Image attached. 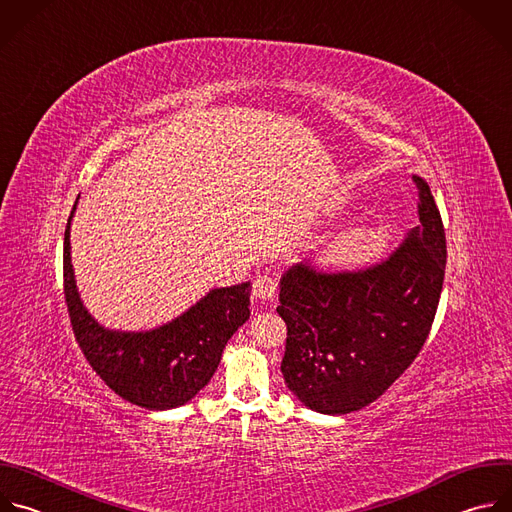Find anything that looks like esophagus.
<instances>
[{
    "instance_id": "obj_1",
    "label": "esophagus",
    "mask_w": 512,
    "mask_h": 512,
    "mask_svg": "<svg viewBox=\"0 0 512 512\" xmlns=\"http://www.w3.org/2000/svg\"><path fill=\"white\" fill-rule=\"evenodd\" d=\"M252 292L258 300H272L274 294H276V280L270 278V276H258L254 280Z\"/></svg>"
}]
</instances>
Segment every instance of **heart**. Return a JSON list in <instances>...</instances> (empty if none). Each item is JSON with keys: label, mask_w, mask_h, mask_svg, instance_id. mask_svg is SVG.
Returning <instances> with one entry per match:
<instances>
[{"label": "heart", "mask_w": 512, "mask_h": 512, "mask_svg": "<svg viewBox=\"0 0 512 512\" xmlns=\"http://www.w3.org/2000/svg\"><path fill=\"white\" fill-rule=\"evenodd\" d=\"M389 248V234L377 224H359L339 234L325 250L321 260L327 266L357 268L377 262Z\"/></svg>", "instance_id": "b5f03b06"}]
</instances>
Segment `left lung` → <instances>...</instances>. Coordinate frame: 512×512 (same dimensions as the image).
<instances>
[{
	"label": "left lung",
	"instance_id": "1",
	"mask_svg": "<svg viewBox=\"0 0 512 512\" xmlns=\"http://www.w3.org/2000/svg\"><path fill=\"white\" fill-rule=\"evenodd\" d=\"M414 181L420 222L387 262L343 274L294 264L280 276L276 313L288 329L280 371L313 412L361 410L426 343L444 284L446 236L428 181Z\"/></svg>",
	"mask_w": 512,
	"mask_h": 512
}]
</instances>
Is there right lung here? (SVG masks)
<instances>
[{
  "mask_svg": "<svg viewBox=\"0 0 512 512\" xmlns=\"http://www.w3.org/2000/svg\"><path fill=\"white\" fill-rule=\"evenodd\" d=\"M78 197L64 232V294L84 357L115 393L145 410L163 412L189 403L210 383L228 341L250 319V280L212 288L155 329L100 325L80 298L72 266L70 224Z\"/></svg>",
  "mask_w": 512,
  "mask_h": 512,
  "instance_id": "right-lung-1",
  "label": "right lung"
}]
</instances>
